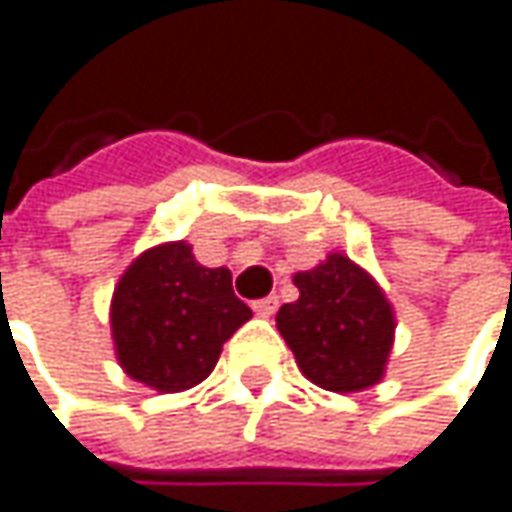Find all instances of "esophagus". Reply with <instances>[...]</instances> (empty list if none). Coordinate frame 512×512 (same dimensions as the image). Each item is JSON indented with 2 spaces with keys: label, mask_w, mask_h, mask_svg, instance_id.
I'll return each instance as SVG.
<instances>
[{
  "label": "esophagus",
  "mask_w": 512,
  "mask_h": 512,
  "mask_svg": "<svg viewBox=\"0 0 512 512\" xmlns=\"http://www.w3.org/2000/svg\"><path fill=\"white\" fill-rule=\"evenodd\" d=\"M276 308H279V296H265V299H256V302H253V311H256L259 317H273Z\"/></svg>",
  "instance_id": "1"
}]
</instances>
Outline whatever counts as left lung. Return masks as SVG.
<instances>
[{"label": "left lung", "mask_w": 512, "mask_h": 512, "mask_svg": "<svg viewBox=\"0 0 512 512\" xmlns=\"http://www.w3.org/2000/svg\"><path fill=\"white\" fill-rule=\"evenodd\" d=\"M299 299L276 314V328L291 345L302 374L328 392L374 386L392 351L395 317L369 273L343 253L320 268L296 273Z\"/></svg>", "instance_id": "left-lung-1"}]
</instances>
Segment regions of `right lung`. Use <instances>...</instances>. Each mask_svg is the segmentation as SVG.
Masks as SVG:
<instances>
[{"label":"right lung","instance_id":"add662e5","mask_svg":"<svg viewBox=\"0 0 512 512\" xmlns=\"http://www.w3.org/2000/svg\"><path fill=\"white\" fill-rule=\"evenodd\" d=\"M253 311L233 294L227 268H204L190 244L146 250L117 282L112 334L129 377L158 392H184L216 369Z\"/></svg>","mask_w":512,"mask_h":512}]
</instances>
